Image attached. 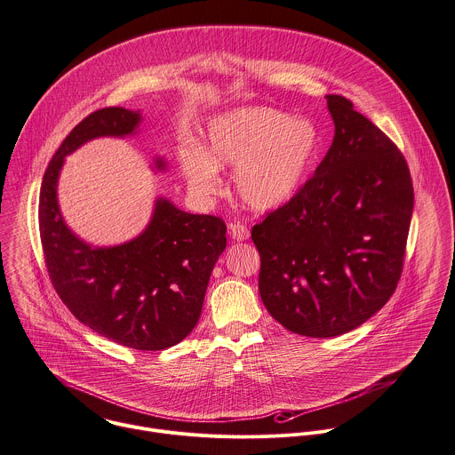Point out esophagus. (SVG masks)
I'll return each mask as SVG.
<instances>
[{
  "label": "esophagus",
  "mask_w": 455,
  "mask_h": 455,
  "mask_svg": "<svg viewBox=\"0 0 455 455\" xmlns=\"http://www.w3.org/2000/svg\"><path fill=\"white\" fill-rule=\"evenodd\" d=\"M228 232H230V237L234 241H246L250 237V230L246 225L243 223H230L228 227Z\"/></svg>",
  "instance_id": "34e87169"
}]
</instances>
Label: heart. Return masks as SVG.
I'll use <instances>...</instances> for the list:
<instances>
[{"label":"heart","instance_id":"heart-1","mask_svg":"<svg viewBox=\"0 0 455 455\" xmlns=\"http://www.w3.org/2000/svg\"><path fill=\"white\" fill-rule=\"evenodd\" d=\"M321 147L317 125L275 108H241L214 118L205 152L189 145L179 161L198 196L220 191V170L234 168L239 196L253 209L285 205L305 184Z\"/></svg>","mask_w":455,"mask_h":455}]
</instances>
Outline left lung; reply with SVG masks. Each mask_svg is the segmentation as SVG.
I'll return each mask as SVG.
<instances>
[{
    "label": "left lung",
    "instance_id": "8db88e82",
    "mask_svg": "<svg viewBox=\"0 0 455 455\" xmlns=\"http://www.w3.org/2000/svg\"><path fill=\"white\" fill-rule=\"evenodd\" d=\"M333 143L312 179L251 228L259 292L289 331L328 339L369 321L395 292L413 182L395 143L342 95H326Z\"/></svg>",
    "mask_w": 455,
    "mask_h": 455
}]
</instances>
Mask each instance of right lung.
<instances>
[{
  "mask_svg": "<svg viewBox=\"0 0 455 455\" xmlns=\"http://www.w3.org/2000/svg\"><path fill=\"white\" fill-rule=\"evenodd\" d=\"M141 113L102 108L83 118L47 164L38 200V228L51 283L72 315L120 346L163 351L196 326L212 267L227 248V225L189 214L157 198L147 228L108 248L81 241L63 221L58 177L65 157L83 143L136 134ZM156 170H166L163 157Z\"/></svg>",
  "mask_w": 455,
  "mask_h": 455,
  "instance_id": "right-lung-1",
  "label": "right lung"
}]
</instances>
